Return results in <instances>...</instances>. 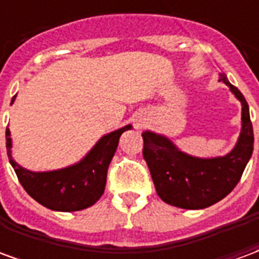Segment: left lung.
Here are the masks:
<instances>
[{
	"label": "left lung",
	"mask_w": 259,
	"mask_h": 259,
	"mask_svg": "<svg viewBox=\"0 0 259 259\" xmlns=\"http://www.w3.org/2000/svg\"><path fill=\"white\" fill-rule=\"evenodd\" d=\"M223 81L241 102V133L232 151L217 158H197L180 151L168 137L143 132L146 159L157 194L166 204L185 209H202L225 198L239 183L254 148L248 104L237 87Z\"/></svg>",
	"instance_id": "left-lung-1"
}]
</instances>
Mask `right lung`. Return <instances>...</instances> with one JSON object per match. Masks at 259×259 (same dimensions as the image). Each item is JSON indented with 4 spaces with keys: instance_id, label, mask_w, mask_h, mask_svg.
Masks as SVG:
<instances>
[{
    "instance_id": "1",
    "label": "right lung",
    "mask_w": 259,
    "mask_h": 259,
    "mask_svg": "<svg viewBox=\"0 0 259 259\" xmlns=\"http://www.w3.org/2000/svg\"><path fill=\"white\" fill-rule=\"evenodd\" d=\"M15 97L11 104H14ZM129 129L132 126L127 124L108 133L80 162L51 172H31L15 162L11 154L12 140L8 127L5 132L7 154L20 185L31 198L53 211H80L96 204L104 194L108 166L118 148L119 137Z\"/></svg>"
}]
</instances>
